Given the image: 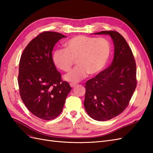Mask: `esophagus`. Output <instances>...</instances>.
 I'll use <instances>...</instances> for the list:
<instances>
[{"instance_id": "1", "label": "esophagus", "mask_w": 153, "mask_h": 153, "mask_svg": "<svg viewBox=\"0 0 153 153\" xmlns=\"http://www.w3.org/2000/svg\"><path fill=\"white\" fill-rule=\"evenodd\" d=\"M69 85H70V86L71 87H75L76 85V83H74V82H71L70 84H69Z\"/></svg>"}]
</instances>
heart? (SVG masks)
Returning <instances> with one entry per match:
<instances>
[{
  "mask_svg": "<svg viewBox=\"0 0 153 153\" xmlns=\"http://www.w3.org/2000/svg\"><path fill=\"white\" fill-rule=\"evenodd\" d=\"M66 49H57L53 53V62L57 68L69 71L76 60L78 66L64 76L69 82H77L85 78L88 73H99L108 61L110 44L103 37L78 35L64 43Z\"/></svg>",
  "mask_w": 153,
  "mask_h": 153,
  "instance_id": "heart-1",
  "label": "heart"
}]
</instances>
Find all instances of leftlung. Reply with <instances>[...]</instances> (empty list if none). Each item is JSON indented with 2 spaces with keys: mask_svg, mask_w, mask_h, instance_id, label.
<instances>
[{
  "mask_svg": "<svg viewBox=\"0 0 153 153\" xmlns=\"http://www.w3.org/2000/svg\"><path fill=\"white\" fill-rule=\"evenodd\" d=\"M96 34H107L114 44V58L111 65L85 83L84 107L94 120L108 121L126 108L137 87L136 62L126 39L115 30Z\"/></svg>",
  "mask_w": 153,
  "mask_h": 153,
  "instance_id": "8db88e82",
  "label": "left lung"
}]
</instances>
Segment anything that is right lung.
I'll list each match as a JSON object with an SVG mask.
<instances>
[{"instance_id": "1", "label": "right lung", "mask_w": 153, "mask_h": 153, "mask_svg": "<svg viewBox=\"0 0 153 153\" xmlns=\"http://www.w3.org/2000/svg\"><path fill=\"white\" fill-rule=\"evenodd\" d=\"M65 36L45 31L32 39L23 52L18 76L22 100L30 112L43 120H52L62 111L71 87L63 81L53 62L52 50Z\"/></svg>"}]
</instances>
